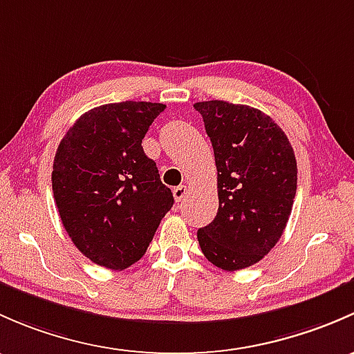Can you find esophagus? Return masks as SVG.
Listing matches in <instances>:
<instances>
[{
	"label": "esophagus",
	"instance_id": "obj_1",
	"mask_svg": "<svg viewBox=\"0 0 354 354\" xmlns=\"http://www.w3.org/2000/svg\"><path fill=\"white\" fill-rule=\"evenodd\" d=\"M174 198H176V201H182L184 199V196L187 194V187L185 185H177V187H174Z\"/></svg>",
	"mask_w": 354,
	"mask_h": 354
}]
</instances>
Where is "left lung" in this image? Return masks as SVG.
Masks as SVG:
<instances>
[{
    "instance_id": "obj_1",
    "label": "left lung",
    "mask_w": 354,
    "mask_h": 354,
    "mask_svg": "<svg viewBox=\"0 0 354 354\" xmlns=\"http://www.w3.org/2000/svg\"><path fill=\"white\" fill-rule=\"evenodd\" d=\"M214 150L218 213L198 230L203 254L225 271L261 261L281 239L297 194V160L281 127L249 105L194 104Z\"/></svg>"
}]
</instances>
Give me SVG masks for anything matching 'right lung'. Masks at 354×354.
Instances as JSON below:
<instances>
[{
	"mask_svg": "<svg viewBox=\"0 0 354 354\" xmlns=\"http://www.w3.org/2000/svg\"><path fill=\"white\" fill-rule=\"evenodd\" d=\"M167 105L105 104L85 112L57 147L53 192L76 249L107 269L129 268L147 252L174 204L141 141Z\"/></svg>",
	"mask_w": 354,
	"mask_h": 354,
	"instance_id": "obj_1",
	"label": "right lung"
}]
</instances>
